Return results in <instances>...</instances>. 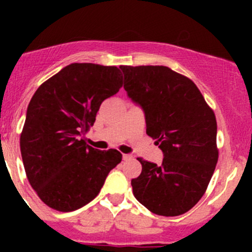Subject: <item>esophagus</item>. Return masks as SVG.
<instances>
[{
	"label": "esophagus",
	"instance_id": "1",
	"mask_svg": "<svg viewBox=\"0 0 252 252\" xmlns=\"http://www.w3.org/2000/svg\"><path fill=\"white\" fill-rule=\"evenodd\" d=\"M130 158H131V155H129V154H124L123 155L124 161H126V159H130Z\"/></svg>",
	"mask_w": 252,
	"mask_h": 252
}]
</instances>
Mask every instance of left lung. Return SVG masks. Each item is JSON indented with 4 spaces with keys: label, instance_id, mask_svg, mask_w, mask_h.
I'll use <instances>...</instances> for the list:
<instances>
[{
    "label": "left lung",
    "instance_id": "obj_1",
    "mask_svg": "<svg viewBox=\"0 0 252 252\" xmlns=\"http://www.w3.org/2000/svg\"><path fill=\"white\" fill-rule=\"evenodd\" d=\"M124 90L144 111L146 133L163 152L161 164L138 158L135 199L158 216L173 217L199 202L215 172L217 122L197 86L164 65H121Z\"/></svg>",
    "mask_w": 252,
    "mask_h": 252
}]
</instances>
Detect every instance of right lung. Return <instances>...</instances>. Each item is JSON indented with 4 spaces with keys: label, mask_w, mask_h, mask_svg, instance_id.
<instances>
[{
    "label": "right lung",
    "mask_w": 252,
    "mask_h": 252,
    "mask_svg": "<svg viewBox=\"0 0 252 252\" xmlns=\"http://www.w3.org/2000/svg\"><path fill=\"white\" fill-rule=\"evenodd\" d=\"M114 65L72 63L35 91L20 135V152L32 189L48 207L70 212L93 201L122 154L94 149L81 136L101 103L119 91Z\"/></svg>",
    "instance_id": "obj_1"
}]
</instances>
